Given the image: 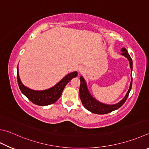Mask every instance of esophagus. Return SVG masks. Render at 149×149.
<instances>
[{
  "mask_svg": "<svg viewBox=\"0 0 149 149\" xmlns=\"http://www.w3.org/2000/svg\"><path fill=\"white\" fill-rule=\"evenodd\" d=\"M85 70H86V69H85V67H83V66H81L79 68V72L80 73H83V72H85Z\"/></svg>",
  "mask_w": 149,
  "mask_h": 149,
  "instance_id": "esophagus-1",
  "label": "esophagus"
}]
</instances>
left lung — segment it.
I'll use <instances>...</instances> for the list:
<instances>
[{"label": "left lung", "instance_id": "left-lung-1", "mask_svg": "<svg viewBox=\"0 0 149 149\" xmlns=\"http://www.w3.org/2000/svg\"><path fill=\"white\" fill-rule=\"evenodd\" d=\"M121 55L125 56L127 58L129 63H130V67L131 69V72L133 70V62H132V58L130 56L128 53V51L126 50L125 47H123L121 49ZM80 87H79V96L80 99L81 100L82 104L83 106L85 107L86 109L88 110L89 111H91L95 114H99V115H103V114H107L113 111L118 109V108H120L122 105H123L124 102H126V99L128 98V96L129 95L130 92L132 89V73H131V82L130 85V87L128 92H127L125 96L121 100L117 103L115 104H105L104 103H102L97 100L94 97L91 95V94L89 92L87 85H86V82L85 79H84L83 76L80 77Z\"/></svg>", "mask_w": 149, "mask_h": 149}]
</instances>
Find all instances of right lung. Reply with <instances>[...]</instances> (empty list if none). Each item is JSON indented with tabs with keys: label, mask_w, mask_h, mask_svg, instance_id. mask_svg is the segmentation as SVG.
I'll use <instances>...</instances> for the list:
<instances>
[{
	"label": "right lung",
	"mask_w": 149,
	"mask_h": 149,
	"mask_svg": "<svg viewBox=\"0 0 149 149\" xmlns=\"http://www.w3.org/2000/svg\"><path fill=\"white\" fill-rule=\"evenodd\" d=\"M18 85L24 95L34 104L38 105H48L52 104L60 98L65 86L72 78L77 76V72H73L67 74L60 81L52 87L42 91H35L26 87L21 82L19 75L18 66L17 68Z\"/></svg>",
	"instance_id": "obj_1"
}]
</instances>
